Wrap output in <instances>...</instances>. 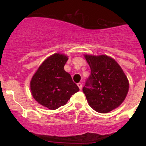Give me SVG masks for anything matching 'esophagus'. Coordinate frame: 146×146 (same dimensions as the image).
<instances>
[{
    "instance_id": "34e87169",
    "label": "esophagus",
    "mask_w": 146,
    "mask_h": 146,
    "mask_svg": "<svg viewBox=\"0 0 146 146\" xmlns=\"http://www.w3.org/2000/svg\"><path fill=\"white\" fill-rule=\"evenodd\" d=\"M77 85H78V86L79 89H80V90H81L82 88V84L81 83V82H78V83Z\"/></svg>"
}]
</instances>
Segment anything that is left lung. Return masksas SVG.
I'll list each match as a JSON object with an SVG mask.
<instances>
[{
	"instance_id": "left-lung-1",
	"label": "left lung",
	"mask_w": 146,
	"mask_h": 146,
	"mask_svg": "<svg viewBox=\"0 0 146 146\" xmlns=\"http://www.w3.org/2000/svg\"><path fill=\"white\" fill-rule=\"evenodd\" d=\"M91 69L82 92L89 105L100 113L118 107L129 91V80L117 61L106 55H85Z\"/></svg>"
}]
</instances>
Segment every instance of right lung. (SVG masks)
I'll list each match as a JSON object with an SVG mask.
<instances>
[{
    "instance_id": "obj_1",
    "label": "right lung",
    "mask_w": 146,
    "mask_h": 146,
    "mask_svg": "<svg viewBox=\"0 0 146 146\" xmlns=\"http://www.w3.org/2000/svg\"><path fill=\"white\" fill-rule=\"evenodd\" d=\"M68 56L54 54L41 64L32 77L30 89L35 100L49 110L65 105L79 88L71 76L65 71Z\"/></svg>"
}]
</instances>
